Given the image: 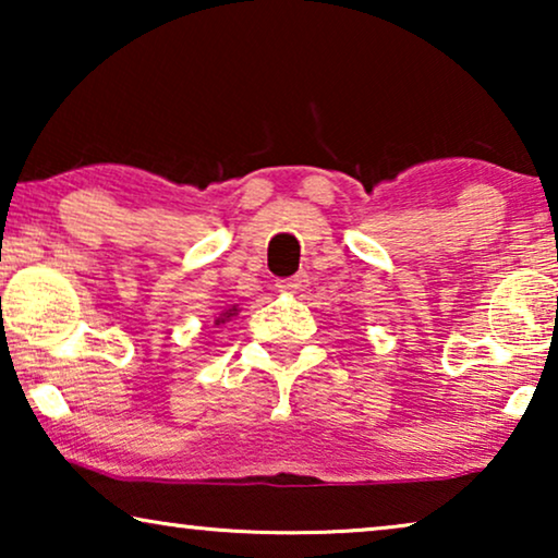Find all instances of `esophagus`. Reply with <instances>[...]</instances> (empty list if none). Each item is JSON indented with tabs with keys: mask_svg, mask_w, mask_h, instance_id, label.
<instances>
[{
	"mask_svg": "<svg viewBox=\"0 0 558 558\" xmlns=\"http://www.w3.org/2000/svg\"><path fill=\"white\" fill-rule=\"evenodd\" d=\"M279 292H302L307 287V274H294V277L279 281Z\"/></svg>",
	"mask_w": 558,
	"mask_h": 558,
	"instance_id": "1",
	"label": "esophagus"
}]
</instances>
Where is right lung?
I'll list each match as a JSON object with an SVG mask.
<instances>
[{
	"label": "right lung",
	"instance_id": "add662e5",
	"mask_svg": "<svg viewBox=\"0 0 558 558\" xmlns=\"http://www.w3.org/2000/svg\"><path fill=\"white\" fill-rule=\"evenodd\" d=\"M235 315V307H231V310H226L223 315H220L218 319H216V325H220V323H226V319H231Z\"/></svg>",
	"mask_w": 558,
	"mask_h": 558
}]
</instances>
